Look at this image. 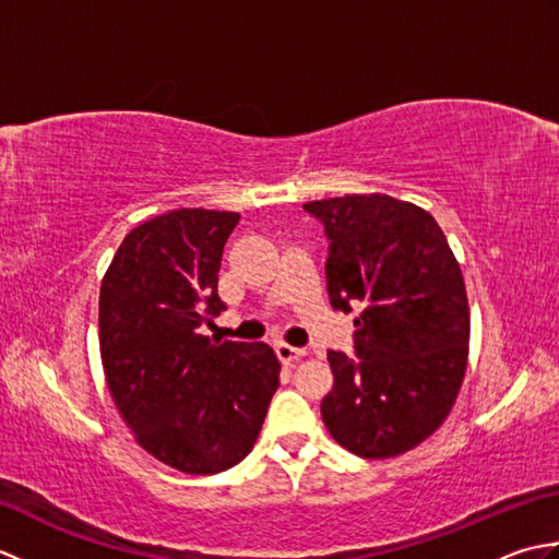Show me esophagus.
<instances>
[{
	"label": "esophagus",
	"mask_w": 559,
	"mask_h": 559,
	"mask_svg": "<svg viewBox=\"0 0 559 559\" xmlns=\"http://www.w3.org/2000/svg\"><path fill=\"white\" fill-rule=\"evenodd\" d=\"M276 355L281 362H295V360L305 358V348H293V346H288V343H278Z\"/></svg>",
	"instance_id": "esophagus-1"
}]
</instances>
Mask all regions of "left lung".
Segmentation results:
<instances>
[{
    "mask_svg": "<svg viewBox=\"0 0 559 559\" xmlns=\"http://www.w3.org/2000/svg\"><path fill=\"white\" fill-rule=\"evenodd\" d=\"M329 240L326 290L355 317V358L329 350L334 389L322 418L362 459L418 447L444 423L466 374L468 298L437 221L386 194L302 204Z\"/></svg>",
    "mask_w": 559,
    "mask_h": 559,
    "instance_id": "obj_1",
    "label": "left lung"
}]
</instances>
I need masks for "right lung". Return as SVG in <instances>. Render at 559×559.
I'll return each instance as SVG.
<instances>
[{
	"mask_svg": "<svg viewBox=\"0 0 559 559\" xmlns=\"http://www.w3.org/2000/svg\"><path fill=\"white\" fill-rule=\"evenodd\" d=\"M240 213L180 209L129 233L100 286V358L136 442L192 476L252 451L281 362L266 343L211 341L223 247Z\"/></svg>",
	"mask_w": 559,
	"mask_h": 559,
	"instance_id": "add662e5",
	"label": "right lung"
}]
</instances>
